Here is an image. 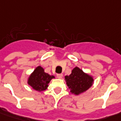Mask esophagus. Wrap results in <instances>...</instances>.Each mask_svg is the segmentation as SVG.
Instances as JSON below:
<instances>
[{"mask_svg": "<svg viewBox=\"0 0 121 121\" xmlns=\"http://www.w3.org/2000/svg\"><path fill=\"white\" fill-rule=\"evenodd\" d=\"M56 76L57 78H61L62 76H63V74L62 73H57Z\"/></svg>", "mask_w": 121, "mask_h": 121, "instance_id": "esophagus-1", "label": "esophagus"}]
</instances>
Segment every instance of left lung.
Segmentation results:
<instances>
[{"instance_id": "8db88e82", "label": "left lung", "mask_w": 121, "mask_h": 121, "mask_svg": "<svg viewBox=\"0 0 121 121\" xmlns=\"http://www.w3.org/2000/svg\"><path fill=\"white\" fill-rule=\"evenodd\" d=\"M66 84L71 92L78 94L88 90L92 84L93 78L76 67L69 76H65Z\"/></svg>"}]
</instances>
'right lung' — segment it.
<instances>
[{
	"label": "right lung",
	"instance_id": "1",
	"mask_svg": "<svg viewBox=\"0 0 121 121\" xmlns=\"http://www.w3.org/2000/svg\"><path fill=\"white\" fill-rule=\"evenodd\" d=\"M54 78L53 76L45 73L43 68L38 66L29 78L28 84L35 90L43 91L47 89L48 84Z\"/></svg>",
	"mask_w": 121,
	"mask_h": 121
}]
</instances>
